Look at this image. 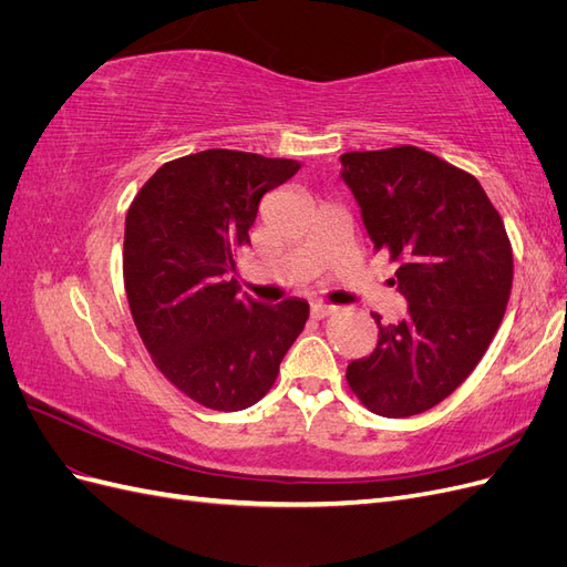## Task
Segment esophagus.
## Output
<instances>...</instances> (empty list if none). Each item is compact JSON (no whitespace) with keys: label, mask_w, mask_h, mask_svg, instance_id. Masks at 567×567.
I'll return each instance as SVG.
<instances>
[{"label":"esophagus","mask_w":567,"mask_h":567,"mask_svg":"<svg viewBox=\"0 0 567 567\" xmlns=\"http://www.w3.org/2000/svg\"><path fill=\"white\" fill-rule=\"evenodd\" d=\"M336 312L333 305H326V302H312V317L315 319H326Z\"/></svg>","instance_id":"esophagus-1"}]
</instances>
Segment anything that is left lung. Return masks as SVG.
Wrapping results in <instances>:
<instances>
[{
    "instance_id": "obj_1",
    "label": "left lung",
    "mask_w": 567,
    "mask_h": 567,
    "mask_svg": "<svg viewBox=\"0 0 567 567\" xmlns=\"http://www.w3.org/2000/svg\"><path fill=\"white\" fill-rule=\"evenodd\" d=\"M342 179L362 208L375 250L398 262L392 284L409 302L379 323V346L348 367L369 411L404 419L433 409L468 379L504 319L513 248L485 188L419 146L350 151Z\"/></svg>"
}]
</instances>
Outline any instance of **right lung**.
Segmentation results:
<instances>
[{
  "label": "right lung",
  "instance_id": "1",
  "mask_svg": "<svg viewBox=\"0 0 567 567\" xmlns=\"http://www.w3.org/2000/svg\"><path fill=\"white\" fill-rule=\"evenodd\" d=\"M298 161L208 148L165 163L125 217L123 277L136 331L165 379L215 411L260 402L310 305L238 298L229 279L260 198Z\"/></svg>",
  "mask_w": 567,
  "mask_h": 567
}]
</instances>
